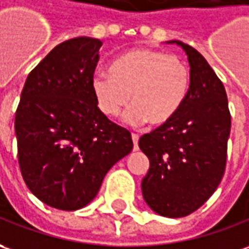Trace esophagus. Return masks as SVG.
Masks as SVG:
<instances>
[{"mask_svg":"<svg viewBox=\"0 0 249 249\" xmlns=\"http://www.w3.org/2000/svg\"><path fill=\"white\" fill-rule=\"evenodd\" d=\"M132 140H133V150H138V142H139L138 133H132Z\"/></svg>","mask_w":249,"mask_h":249,"instance_id":"obj_1","label":"esophagus"}]
</instances>
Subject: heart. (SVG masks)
Instances as JSON below:
<instances>
[{"label": "heart", "mask_w": 249, "mask_h": 249, "mask_svg": "<svg viewBox=\"0 0 249 249\" xmlns=\"http://www.w3.org/2000/svg\"><path fill=\"white\" fill-rule=\"evenodd\" d=\"M110 75H96L92 92L99 110L117 117L126 113L131 124L160 126L180 111L189 91V69L177 55L157 49H135L113 61ZM131 96L129 97V95Z\"/></svg>", "instance_id": "1"}]
</instances>
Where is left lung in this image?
Segmentation results:
<instances>
[{
    "label": "left lung",
    "mask_w": 249,
    "mask_h": 249,
    "mask_svg": "<svg viewBox=\"0 0 249 249\" xmlns=\"http://www.w3.org/2000/svg\"><path fill=\"white\" fill-rule=\"evenodd\" d=\"M188 55L189 91L180 111L139 139L150 160L142 180L146 203L169 218L189 215L209 200L226 166L231 111L222 82L194 47L170 40Z\"/></svg>",
    "instance_id": "left-lung-1"
}]
</instances>
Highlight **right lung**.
Here are the masks:
<instances>
[{"instance_id":"right-lung-1","label":"right lung","mask_w":249,"mask_h":249,"mask_svg":"<svg viewBox=\"0 0 249 249\" xmlns=\"http://www.w3.org/2000/svg\"><path fill=\"white\" fill-rule=\"evenodd\" d=\"M101 46L89 36L57 45L21 91L15 118L21 176L54 209L87 206L110 167L133 148L129 131L99 110L92 92Z\"/></svg>"}]
</instances>
